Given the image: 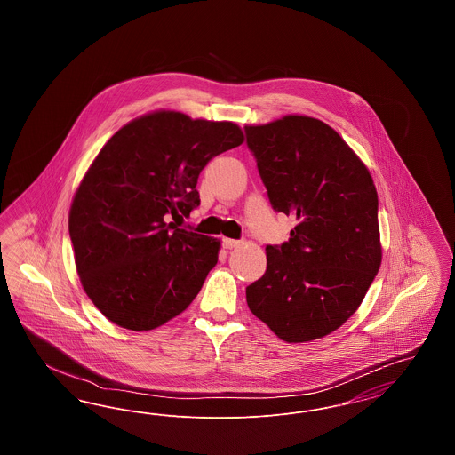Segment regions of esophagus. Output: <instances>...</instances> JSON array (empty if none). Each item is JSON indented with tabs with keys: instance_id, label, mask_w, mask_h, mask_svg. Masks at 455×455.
I'll list each match as a JSON object with an SVG mask.
<instances>
[{
	"instance_id": "esophagus-1",
	"label": "esophagus",
	"mask_w": 455,
	"mask_h": 455,
	"mask_svg": "<svg viewBox=\"0 0 455 455\" xmlns=\"http://www.w3.org/2000/svg\"><path fill=\"white\" fill-rule=\"evenodd\" d=\"M221 245H223L225 249H235V247L240 245V242L234 240V238H221Z\"/></svg>"
}]
</instances>
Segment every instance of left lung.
I'll list each match as a JSON object with an SVG mask.
<instances>
[{"mask_svg":"<svg viewBox=\"0 0 455 455\" xmlns=\"http://www.w3.org/2000/svg\"><path fill=\"white\" fill-rule=\"evenodd\" d=\"M245 134L273 210L299 221L288 242L266 247L247 305L286 343L324 338L356 312L382 262L375 184L319 119L284 116Z\"/></svg>","mask_w":455,"mask_h":455,"instance_id":"obj_1","label":"left lung"}]
</instances>
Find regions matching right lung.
Listing matches in <instances>:
<instances>
[{
  "mask_svg": "<svg viewBox=\"0 0 455 455\" xmlns=\"http://www.w3.org/2000/svg\"><path fill=\"white\" fill-rule=\"evenodd\" d=\"M242 143L234 123L156 110L123 126L95 156L68 227L82 286L110 323L150 331L195 300L220 240L169 220L189 217L201 171Z\"/></svg>",
  "mask_w": 455,
  "mask_h": 455,
  "instance_id": "obj_1",
  "label": "right lung"
}]
</instances>
